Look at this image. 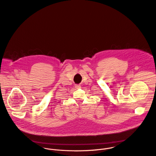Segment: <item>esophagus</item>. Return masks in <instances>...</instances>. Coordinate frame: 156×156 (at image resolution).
<instances>
[{"label": "esophagus", "mask_w": 156, "mask_h": 156, "mask_svg": "<svg viewBox=\"0 0 156 156\" xmlns=\"http://www.w3.org/2000/svg\"><path fill=\"white\" fill-rule=\"evenodd\" d=\"M75 87H76V89H79V88L81 87V86H80V85H75Z\"/></svg>", "instance_id": "obj_1"}]
</instances>
